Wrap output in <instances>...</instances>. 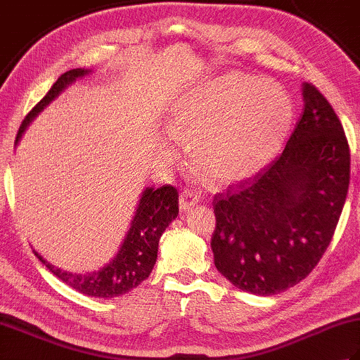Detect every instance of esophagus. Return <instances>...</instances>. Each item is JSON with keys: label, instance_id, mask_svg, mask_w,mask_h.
<instances>
[{"label": "esophagus", "instance_id": "1", "mask_svg": "<svg viewBox=\"0 0 360 360\" xmlns=\"http://www.w3.org/2000/svg\"><path fill=\"white\" fill-rule=\"evenodd\" d=\"M200 201V198L192 190H184L179 196V210L181 212H187L190 209H193L195 205Z\"/></svg>", "mask_w": 360, "mask_h": 360}]
</instances>
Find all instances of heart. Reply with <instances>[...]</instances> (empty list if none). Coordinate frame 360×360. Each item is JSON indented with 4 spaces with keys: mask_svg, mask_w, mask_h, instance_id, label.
I'll list each match as a JSON object with an SVG mask.
<instances>
[{
    "mask_svg": "<svg viewBox=\"0 0 360 360\" xmlns=\"http://www.w3.org/2000/svg\"><path fill=\"white\" fill-rule=\"evenodd\" d=\"M292 117V98L281 86L255 75L227 74L181 96L167 124L174 136L192 137V156L213 181L238 184L277 155ZM156 158L170 167L176 150L165 143Z\"/></svg>",
    "mask_w": 360,
    "mask_h": 360,
    "instance_id": "obj_1",
    "label": "heart"
}]
</instances>
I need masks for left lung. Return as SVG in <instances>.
Here are the masks:
<instances>
[{
  "mask_svg": "<svg viewBox=\"0 0 360 360\" xmlns=\"http://www.w3.org/2000/svg\"><path fill=\"white\" fill-rule=\"evenodd\" d=\"M303 112L285 150L233 192L217 195L215 266L241 290L274 295L314 269L349 184V147L330 102L303 83Z\"/></svg>",
  "mask_w": 360,
  "mask_h": 360,
  "instance_id": "1",
  "label": "left lung"
}]
</instances>
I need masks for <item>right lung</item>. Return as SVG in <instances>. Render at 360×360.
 Here are the masks:
<instances>
[{
  "label": "right lung",
  "mask_w": 360,
  "mask_h": 360,
  "mask_svg": "<svg viewBox=\"0 0 360 360\" xmlns=\"http://www.w3.org/2000/svg\"><path fill=\"white\" fill-rule=\"evenodd\" d=\"M93 71L85 68H77L60 75L40 102L30 111L18 129L17 147L21 136L25 134L38 114L48 106L53 98L63 91ZM178 190L172 186H162L159 188H143L141 200L137 202L134 217L129 223V229L122 241L117 254L110 262L89 272H71L53 266L43 255L34 249L37 258L56 275L57 278L66 283L68 286L79 292L96 298H112L124 295L137 288L143 280L148 278L150 272L156 264L159 240L168 224L178 217Z\"/></svg>",
  "instance_id": "add662e5"
}]
</instances>
